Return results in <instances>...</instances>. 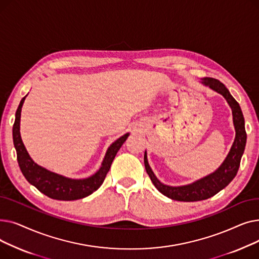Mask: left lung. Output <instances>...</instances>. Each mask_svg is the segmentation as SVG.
<instances>
[{"label":"left lung","instance_id":"8db88e82","mask_svg":"<svg viewBox=\"0 0 259 259\" xmlns=\"http://www.w3.org/2000/svg\"><path fill=\"white\" fill-rule=\"evenodd\" d=\"M202 83L206 86H209L216 92L224 95V98L227 100L231 109H232L236 137L233 146L231 148V150L227 158L223 162V165L214 173L188 186L170 187L161 184L156 179V176L152 172L150 166H149L147 153L145 152V168L155 188L165 196L179 201H198L208 199L219 193L224 188H226L231 182H232V180L237 174L240 165V159L247 143V132L246 128H244V118L239 104L236 102V100L232 95H231L227 87L221 80L213 77H203Z\"/></svg>","mask_w":259,"mask_h":259}]
</instances>
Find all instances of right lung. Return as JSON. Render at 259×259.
<instances>
[{
	"mask_svg": "<svg viewBox=\"0 0 259 259\" xmlns=\"http://www.w3.org/2000/svg\"><path fill=\"white\" fill-rule=\"evenodd\" d=\"M24 97L17 109L15 124L12 128L13 144L17 150V158L20 169L25 179L33 185L38 191L47 195L50 198L59 200H75L84 198L102 186L107 173L111 167L112 161L119 150L121 145L127 140L129 133L119 138L110 147L108 148L105 158L102 162V167L94 175L86 180H70L62 175L50 172L36 165L27 153L25 146L20 135V118L22 106L25 101Z\"/></svg>",
	"mask_w": 259,
	"mask_h": 259,
	"instance_id": "obj_1",
	"label": "right lung"
}]
</instances>
